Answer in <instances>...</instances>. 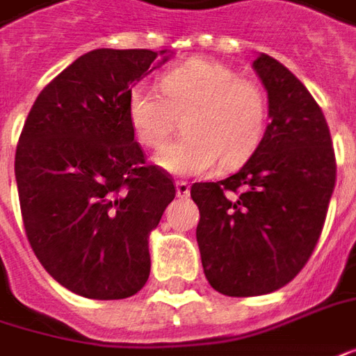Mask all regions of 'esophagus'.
Wrapping results in <instances>:
<instances>
[{"instance_id": "34e87169", "label": "esophagus", "mask_w": 356, "mask_h": 356, "mask_svg": "<svg viewBox=\"0 0 356 356\" xmlns=\"http://www.w3.org/2000/svg\"><path fill=\"white\" fill-rule=\"evenodd\" d=\"M175 191H177L179 198H187L188 193H191V187H188L187 181H177L175 183Z\"/></svg>"}]
</instances>
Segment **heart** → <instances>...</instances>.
Returning <instances> with one entry per match:
<instances>
[{"mask_svg": "<svg viewBox=\"0 0 356 356\" xmlns=\"http://www.w3.org/2000/svg\"><path fill=\"white\" fill-rule=\"evenodd\" d=\"M161 93L136 86L128 93V120L146 147L161 146L183 117L185 136L161 147L156 165L169 175H200L216 163L234 168L259 146L267 124V99L255 81L224 64L195 58L168 70Z\"/></svg>", "mask_w": 356, "mask_h": 356, "instance_id": "b5f03b06", "label": "heart"}]
</instances>
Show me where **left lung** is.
<instances>
[{"label":"left lung","instance_id":"obj_1","mask_svg":"<svg viewBox=\"0 0 356 356\" xmlns=\"http://www.w3.org/2000/svg\"><path fill=\"white\" fill-rule=\"evenodd\" d=\"M253 70L269 99L259 146L238 173L191 187L204 275L212 289L238 298L275 292L302 270L337 173L330 128L310 91L267 54Z\"/></svg>","mask_w":356,"mask_h":356}]
</instances>
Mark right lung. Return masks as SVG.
<instances>
[{"instance_id": "obj_1", "label": "right lung", "mask_w": 356, "mask_h": 356, "mask_svg": "<svg viewBox=\"0 0 356 356\" xmlns=\"http://www.w3.org/2000/svg\"><path fill=\"white\" fill-rule=\"evenodd\" d=\"M168 50L97 48L36 97L15 154L29 243L48 275L79 296L120 300L149 277L147 239L175 198L146 165L128 120V93Z\"/></svg>"}]
</instances>
